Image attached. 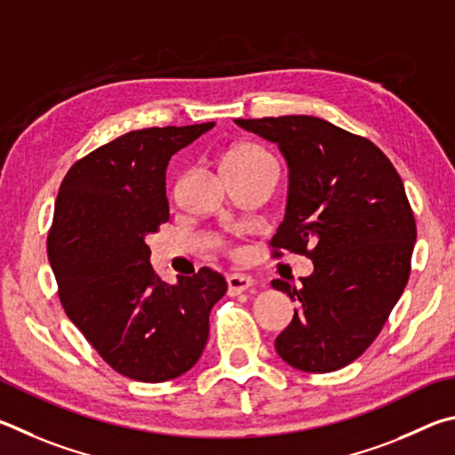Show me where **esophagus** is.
Here are the masks:
<instances>
[{
	"instance_id": "obj_1",
	"label": "esophagus",
	"mask_w": 455,
	"mask_h": 455,
	"mask_svg": "<svg viewBox=\"0 0 455 455\" xmlns=\"http://www.w3.org/2000/svg\"><path fill=\"white\" fill-rule=\"evenodd\" d=\"M251 288V277L232 274L228 275V293L229 296H240L245 290Z\"/></svg>"
}]
</instances>
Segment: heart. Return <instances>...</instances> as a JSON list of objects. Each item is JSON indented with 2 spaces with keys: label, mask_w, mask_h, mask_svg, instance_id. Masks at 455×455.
Masks as SVG:
<instances>
[{
  "label": "heart",
  "mask_w": 455,
  "mask_h": 455,
  "mask_svg": "<svg viewBox=\"0 0 455 455\" xmlns=\"http://www.w3.org/2000/svg\"><path fill=\"white\" fill-rule=\"evenodd\" d=\"M261 165H274V159L264 148H259L258 143H237V146L229 149L226 157H223V172L253 170V167Z\"/></svg>",
  "instance_id": "heart-1"
}]
</instances>
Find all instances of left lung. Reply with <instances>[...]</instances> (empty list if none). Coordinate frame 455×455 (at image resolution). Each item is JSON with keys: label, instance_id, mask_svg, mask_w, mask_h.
I'll use <instances>...</instances> for the list:
<instances>
[{"label": "left lung", "instance_id": "8db88e82", "mask_svg": "<svg viewBox=\"0 0 455 455\" xmlns=\"http://www.w3.org/2000/svg\"><path fill=\"white\" fill-rule=\"evenodd\" d=\"M277 143L290 167L285 218L272 256L288 250L314 261L301 288L274 280L299 309L275 338L291 368L336 371L357 360L403 293L416 218L403 181L376 143L314 116L235 119Z\"/></svg>", "mask_w": 455, "mask_h": 455}]
</instances>
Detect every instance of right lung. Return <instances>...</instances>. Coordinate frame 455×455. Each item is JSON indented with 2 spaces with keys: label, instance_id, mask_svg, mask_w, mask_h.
<instances>
[{
  "label": "right lung",
  "instance_id": "add662e5",
  "mask_svg": "<svg viewBox=\"0 0 455 455\" xmlns=\"http://www.w3.org/2000/svg\"><path fill=\"white\" fill-rule=\"evenodd\" d=\"M213 122L124 133L77 159L63 178L47 234L61 306L103 362L135 381L180 378L202 355L210 312L228 291L202 267L170 285L146 237L170 220L165 167Z\"/></svg>",
  "mask_w": 455,
  "mask_h": 455
}]
</instances>
